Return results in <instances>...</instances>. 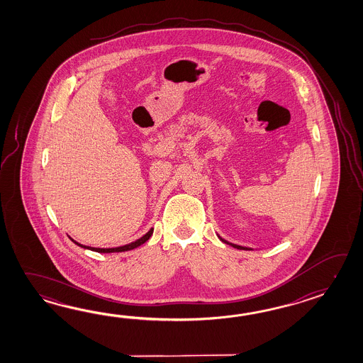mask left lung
Returning <instances> with one entry per match:
<instances>
[{
  "label": "left lung",
  "instance_id": "left-lung-1",
  "mask_svg": "<svg viewBox=\"0 0 363 363\" xmlns=\"http://www.w3.org/2000/svg\"><path fill=\"white\" fill-rule=\"evenodd\" d=\"M219 239L222 240V241H223V242H225V244H228V245H231V247H238V249H242V250H244V249H247V247H240V245H236V244H231V242H228V241H225V240L222 239V238H219Z\"/></svg>",
  "mask_w": 363,
  "mask_h": 363
}]
</instances>
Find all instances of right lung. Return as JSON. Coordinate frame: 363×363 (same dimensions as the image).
I'll return each mask as SVG.
<instances>
[{
    "label": "right lung",
    "instance_id": "add662e5",
    "mask_svg": "<svg viewBox=\"0 0 363 363\" xmlns=\"http://www.w3.org/2000/svg\"><path fill=\"white\" fill-rule=\"evenodd\" d=\"M152 233H153V228H150L147 233H145L143 238H140L139 240H136V241H133L131 244H127V245H123V247H108V249H101V247H85V245H82V244H79L77 241H74L75 244H77L79 247H85V249H89V250H93V252H99V253H114V252H127V250H132V249H135V247H140V245H143L144 242H147V240L150 239V236H152Z\"/></svg>",
    "mask_w": 363,
    "mask_h": 363
}]
</instances>
